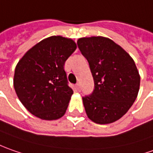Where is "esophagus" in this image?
<instances>
[{
    "label": "esophagus",
    "instance_id": "esophagus-1",
    "mask_svg": "<svg viewBox=\"0 0 153 153\" xmlns=\"http://www.w3.org/2000/svg\"><path fill=\"white\" fill-rule=\"evenodd\" d=\"M75 86H76L77 90H78V91H80V84H79V83H77Z\"/></svg>",
    "mask_w": 153,
    "mask_h": 153
}]
</instances>
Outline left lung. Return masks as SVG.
I'll return each mask as SVG.
<instances>
[{
    "label": "left lung",
    "mask_w": 153,
    "mask_h": 153,
    "mask_svg": "<svg viewBox=\"0 0 153 153\" xmlns=\"http://www.w3.org/2000/svg\"><path fill=\"white\" fill-rule=\"evenodd\" d=\"M77 44L89 62L95 84L93 92L82 98L88 118L99 124L119 120L139 92L140 78L134 60L106 37L80 38Z\"/></svg>",
    "instance_id": "left-lung-1"
}]
</instances>
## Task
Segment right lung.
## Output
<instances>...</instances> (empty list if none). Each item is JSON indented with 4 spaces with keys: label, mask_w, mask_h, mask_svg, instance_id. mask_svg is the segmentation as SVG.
I'll return each instance as SVG.
<instances>
[{
    "label": "right lung",
    "mask_w": 153,
    "mask_h": 153,
    "mask_svg": "<svg viewBox=\"0 0 153 153\" xmlns=\"http://www.w3.org/2000/svg\"><path fill=\"white\" fill-rule=\"evenodd\" d=\"M76 48L72 39L54 35L34 45L18 62L15 91L26 109L37 118L56 120L66 113L74 91L63 66Z\"/></svg>",
    "instance_id": "obj_1"
}]
</instances>
